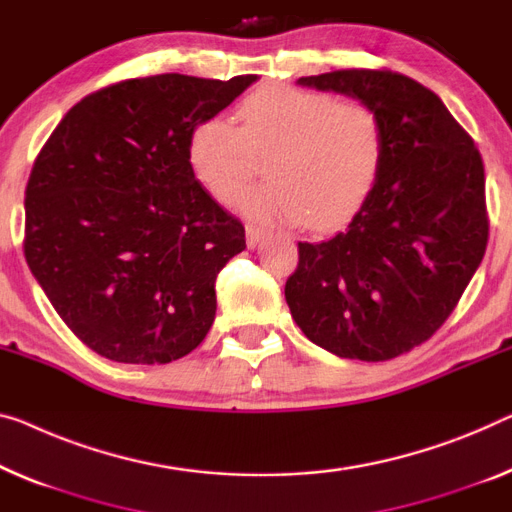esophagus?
Returning a JSON list of instances; mask_svg holds the SVG:
<instances>
[{"instance_id": "34e87169", "label": "esophagus", "mask_w": 512, "mask_h": 512, "mask_svg": "<svg viewBox=\"0 0 512 512\" xmlns=\"http://www.w3.org/2000/svg\"><path fill=\"white\" fill-rule=\"evenodd\" d=\"M266 236H269V230H264V227L246 225V243H248V248H257L259 243L266 239Z\"/></svg>"}]
</instances>
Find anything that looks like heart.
Listing matches in <instances>:
<instances>
[{
  "label": "heart",
  "mask_w": 512,
  "mask_h": 512,
  "mask_svg": "<svg viewBox=\"0 0 512 512\" xmlns=\"http://www.w3.org/2000/svg\"><path fill=\"white\" fill-rule=\"evenodd\" d=\"M239 126L223 117L190 128L186 163L218 202H230L266 156L259 183L236 207L264 223L338 232L375 193L386 160V126L365 101H338L326 91L269 85L239 105Z\"/></svg>",
  "instance_id": "obj_1"
}]
</instances>
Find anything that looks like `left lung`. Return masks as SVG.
<instances>
[{
	"label": "left lung",
	"instance_id": "obj_1",
	"mask_svg": "<svg viewBox=\"0 0 512 512\" xmlns=\"http://www.w3.org/2000/svg\"><path fill=\"white\" fill-rule=\"evenodd\" d=\"M299 85L377 108L386 160L347 232L299 243L285 285L289 312L326 352L388 361L432 338L483 262V158L441 98L407 75L347 68Z\"/></svg>",
	"mask_w": 512,
	"mask_h": 512
}]
</instances>
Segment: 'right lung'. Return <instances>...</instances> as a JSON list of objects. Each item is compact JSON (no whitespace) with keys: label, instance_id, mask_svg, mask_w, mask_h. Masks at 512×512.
<instances>
[{"label":"right lung","instance_id":"obj_1","mask_svg":"<svg viewBox=\"0 0 512 512\" xmlns=\"http://www.w3.org/2000/svg\"><path fill=\"white\" fill-rule=\"evenodd\" d=\"M257 75L163 73L66 112L29 174L25 259L64 324L117 363L160 365L207 338L241 220L193 179L188 133Z\"/></svg>","mask_w":512,"mask_h":512}]
</instances>
